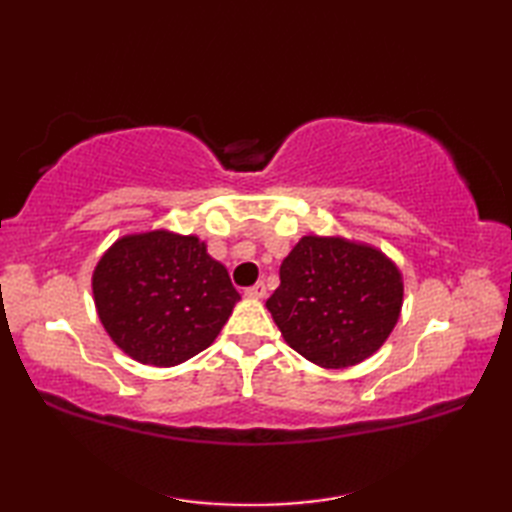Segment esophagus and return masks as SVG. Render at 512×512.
Here are the masks:
<instances>
[{
	"label": "esophagus",
	"instance_id": "obj_1",
	"mask_svg": "<svg viewBox=\"0 0 512 512\" xmlns=\"http://www.w3.org/2000/svg\"><path fill=\"white\" fill-rule=\"evenodd\" d=\"M246 297H253V299H264V297H266V284H264V281H257L255 286L246 288Z\"/></svg>",
	"mask_w": 512,
	"mask_h": 512
}]
</instances>
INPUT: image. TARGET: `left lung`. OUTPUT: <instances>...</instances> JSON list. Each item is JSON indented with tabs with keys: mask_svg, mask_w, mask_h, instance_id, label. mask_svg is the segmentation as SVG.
I'll return each instance as SVG.
<instances>
[{
	"mask_svg": "<svg viewBox=\"0 0 512 512\" xmlns=\"http://www.w3.org/2000/svg\"><path fill=\"white\" fill-rule=\"evenodd\" d=\"M279 279L266 308L292 350L321 367L365 361L398 321L402 279L376 248L301 237L281 262Z\"/></svg>",
	"mask_w": 512,
	"mask_h": 512,
	"instance_id": "8db88e82",
	"label": "left lung"
}]
</instances>
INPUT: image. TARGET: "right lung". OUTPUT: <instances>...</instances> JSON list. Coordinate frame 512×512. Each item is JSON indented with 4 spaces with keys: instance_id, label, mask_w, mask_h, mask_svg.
I'll return each mask as SVG.
<instances>
[{
    "instance_id": "1",
    "label": "right lung",
    "mask_w": 512,
    "mask_h": 512,
    "mask_svg": "<svg viewBox=\"0 0 512 512\" xmlns=\"http://www.w3.org/2000/svg\"><path fill=\"white\" fill-rule=\"evenodd\" d=\"M99 319L138 363L171 367L206 350L239 292L226 268L193 235H127L107 250L92 277Z\"/></svg>"
}]
</instances>
